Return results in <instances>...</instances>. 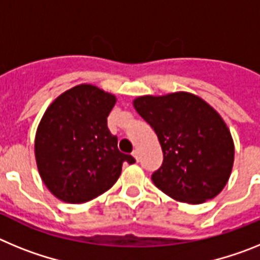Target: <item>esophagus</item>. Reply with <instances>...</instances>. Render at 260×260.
Instances as JSON below:
<instances>
[{"label":"esophagus","mask_w":260,"mask_h":260,"mask_svg":"<svg viewBox=\"0 0 260 260\" xmlns=\"http://www.w3.org/2000/svg\"><path fill=\"white\" fill-rule=\"evenodd\" d=\"M132 155L134 156V158H135V160H137V161H139V160H141V156H139V151H138V150L133 151Z\"/></svg>","instance_id":"34e87169"}]
</instances>
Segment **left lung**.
<instances>
[{
	"mask_svg": "<svg viewBox=\"0 0 260 260\" xmlns=\"http://www.w3.org/2000/svg\"><path fill=\"white\" fill-rule=\"evenodd\" d=\"M139 116L155 130L161 146V167L151 178L171 198L199 204L215 198L231 176L234 144L220 114L187 92L141 96Z\"/></svg>",
	"mask_w": 260,
	"mask_h": 260,
	"instance_id": "8db88e82",
	"label": "left lung"
}]
</instances>
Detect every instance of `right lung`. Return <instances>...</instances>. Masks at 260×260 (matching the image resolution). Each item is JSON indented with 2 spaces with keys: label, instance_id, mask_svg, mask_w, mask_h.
<instances>
[{
  "label": "right lung",
  "instance_id": "add662e5",
  "mask_svg": "<svg viewBox=\"0 0 260 260\" xmlns=\"http://www.w3.org/2000/svg\"><path fill=\"white\" fill-rule=\"evenodd\" d=\"M114 95L80 84L54 100L44 113L35 138L39 173L54 197L84 203L102 195L118 180L122 162L135 158L117 147L107 118Z\"/></svg>",
  "mask_w": 260,
  "mask_h": 260
}]
</instances>
